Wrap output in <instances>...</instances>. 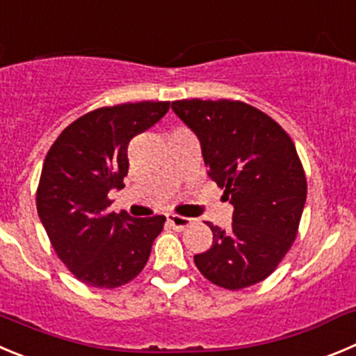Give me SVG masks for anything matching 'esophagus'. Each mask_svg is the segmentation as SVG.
<instances>
[{
	"label": "esophagus",
	"mask_w": 356,
	"mask_h": 356,
	"mask_svg": "<svg viewBox=\"0 0 356 356\" xmlns=\"http://www.w3.org/2000/svg\"><path fill=\"white\" fill-rule=\"evenodd\" d=\"M168 223H170L175 230H184L186 227H189V225H191V219L184 218V216L170 214L168 216Z\"/></svg>",
	"instance_id": "1"
}]
</instances>
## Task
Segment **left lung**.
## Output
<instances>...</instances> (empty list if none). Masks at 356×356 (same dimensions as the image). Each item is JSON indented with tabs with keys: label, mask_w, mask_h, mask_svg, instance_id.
Returning <instances> with one entry per match:
<instances>
[{
	"label": "left lung",
	"mask_w": 356,
	"mask_h": 356,
	"mask_svg": "<svg viewBox=\"0 0 356 356\" xmlns=\"http://www.w3.org/2000/svg\"><path fill=\"white\" fill-rule=\"evenodd\" d=\"M172 111L193 129L209 175L234 205L230 232L207 223L212 245L195 254V265L227 290L253 286L277 268L297 237L307 181L295 144L244 102L177 99Z\"/></svg>",
	"instance_id": "1"
}]
</instances>
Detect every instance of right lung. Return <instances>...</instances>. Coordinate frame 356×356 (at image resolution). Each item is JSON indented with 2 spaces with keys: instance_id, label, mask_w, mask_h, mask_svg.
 Listing matches in <instances>:
<instances>
[{
  "instance_id": "right-lung-1",
  "label": "right lung",
  "mask_w": 356,
  "mask_h": 356,
  "mask_svg": "<svg viewBox=\"0 0 356 356\" xmlns=\"http://www.w3.org/2000/svg\"><path fill=\"white\" fill-rule=\"evenodd\" d=\"M170 102L121 103L66 126L43 161L36 211L59 260L82 283L118 288L145 267L165 216L112 212L111 189H122L128 144L154 126Z\"/></svg>"
}]
</instances>
